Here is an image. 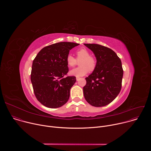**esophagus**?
Masks as SVG:
<instances>
[{
    "instance_id": "obj_1",
    "label": "esophagus",
    "mask_w": 151,
    "mask_h": 151,
    "mask_svg": "<svg viewBox=\"0 0 151 151\" xmlns=\"http://www.w3.org/2000/svg\"><path fill=\"white\" fill-rule=\"evenodd\" d=\"M81 78L79 77H76V81H79Z\"/></svg>"
}]
</instances>
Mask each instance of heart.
<instances>
[{
  "label": "heart",
  "mask_w": 151,
  "mask_h": 151,
  "mask_svg": "<svg viewBox=\"0 0 151 151\" xmlns=\"http://www.w3.org/2000/svg\"><path fill=\"white\" fill-rule=\"evenodd\" d=\"M76 58L72 55L69 54L66 57V63L69 67L72 68L76 66L79 62L78 68L70 71V74L77 77L85 75L90 72L94 71L97 67L96 59L91 55L90 52L85 48H81L76 51Z\"/></svg>",
  "instance_id": "1"
}]
</instances>
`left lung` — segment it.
I'll use <instances>...</instances> for the list:
<instances>
[{
  "instance_id": "8db88e82",
  "label": "left lung",
  "mask_w": 151,
  "mask_h": 151,
  "mask_svg": "<svg viewBox=\"0 0 151 151\" xmlns=\"http://www.w3.org/2000/svg\"><path fill=\"white\" fill-rule=\"evenodd\" d=\"M94 54L97 67L85 78L84 97L95 107L109 104L119 94L122 87L123 69L120 58L111 49L94 44H84Z\"/></svg>"
}]
</instances>
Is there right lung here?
Returning a JSON list of instances; mask_svg holds the SVG:
<instances>
[{
  "label": "right lung",
  "mask_w": 151,
  "mask_h": 151,
  "mask_svg": "<svg viewBox=\"0 0 151 151\" xmlns=\"http://www.w3.org/2000/svg\"><path fill=\"white\" fill-rule=\"evenodd\" d=\"M79 44L61 42L42 48L33 60L31 82L37 100L50 108H57L68 101L75 76L69 72L66 57Z\"/></svg>",
  "instance_id": "right-lung-1"
}]
</instances>
